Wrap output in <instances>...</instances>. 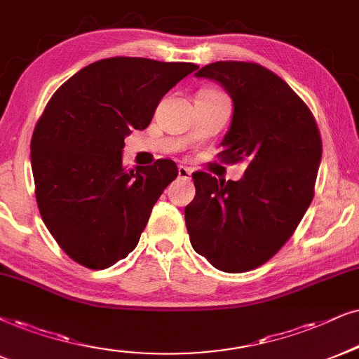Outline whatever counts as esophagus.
<instances>
[{
	"label": "esophagus",
	"instance_id": "1",
	"mask_svg": "<svg viewBox=\"0 0 359 359\" xmlns=\"http://www.w3.org/2000/svg\"><path fill=\"white\" fill-rule=\"evenodd\" d=\"M190 175H192V169L185 165H179V179H190Z\"/></svg>",
	"mask_w": 359,
	"mask_h": 359
}]
</instances>
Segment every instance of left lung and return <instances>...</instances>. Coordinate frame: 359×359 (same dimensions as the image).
Masks as SVG:
<instances>
[{"label":"left lung","instance_id":"obj_1","mask_svg":"<svg viewBox=\"0 0 359 359\" xmlns=\"http://www.w3.org/2000/svg\"><path fill=\"white\" fill-rule=\"evenodd\" d=\"M195 76L219 81L232 97V126L217 157L247 162V170L237 182L194 172L185 225L198 255L242 273L269 262L302 222L315 197L321 135L303 99L257 62L217 61Z\"/></svg>","mask_w":359,"mask_h":359}]
</instances>
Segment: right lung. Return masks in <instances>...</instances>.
Masks as SVG:
<instances>
[{"label": "right lung", "mask_w": 359, "mask_h": 359, "mask_svg": "<svg viewBox=\"0 0 359 359\" xmlns=\"http://www.w3.org/2000/svg\"><path fill=\"white\" fill-rule=\"evenodd\" d=\"M197 67L107 57L49 99L31 139L34 194L48 230L76 263L104 270L137 247L154 203L179 170L170 158L127 170L124 139L146 129L161 99Z\"/></svg>", "instance_id": "add662e5"}]
</instances>
